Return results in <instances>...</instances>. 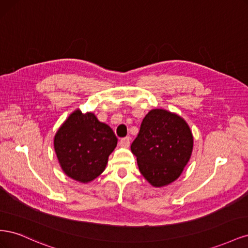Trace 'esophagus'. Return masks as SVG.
I'll list each match as a JSON object with an SVG mask.
<instances>
[{
  "instance_id": "1",
  "label": "esophagus",
  "mask_w": 248,
  "mask_h": 248,
  "mask_svg": "<svg viewBox=\"0 0 248 248\" xmlns=\"http://www.w3.org/2000/svg\"><path fill=\"white\" fill-rule=\"evenodd\" d=\"M120 146L123 148H128L130 146V138H124L121 140H120Z\"/></svg>"
}]
</instances>
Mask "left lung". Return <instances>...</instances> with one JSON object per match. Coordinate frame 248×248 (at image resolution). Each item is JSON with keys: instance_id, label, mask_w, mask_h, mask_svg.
<instances>
[{"instance_id": "8db88e82", "label": "left lung", "mask_w": 248, "mask_h": 248, "mask_svg": "<svg viewBox=\"0 0 248 248\" xmlns=\"http://www.w3.org/2000/svg\"><path fill=\"white\" fill-rule=\"evenodd\" d=\"M192 149L189 125L181 116L163 108L148 112L131 144L140 174L154 187L176 181L188 163Z\"/></svg>"}]
</instances>
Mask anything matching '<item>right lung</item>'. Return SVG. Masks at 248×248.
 <instances>
[{"label": "right lung", "mask_w": 248, "mask_h": 248, "mask_svg": "<svg viewBox=\"0 0 248 248\" xmlns=\"http://www.w3.org/2000/svg\"><path fill=\"white\" fill-rule=\"evenodd\" d=\"M118 139L110 127L91 111H72L54 138L58 161L65 175L80 183L92 182L106 170Z\"/></svg>", "instance_id": "right-lung-1"}]
</instances>
